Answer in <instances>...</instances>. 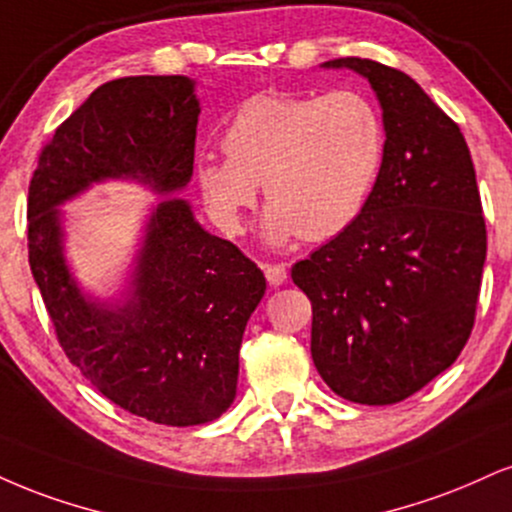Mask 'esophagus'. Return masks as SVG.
<instances>
[{
    "instance_id": "esophagus-1",
    "label": "esophagus",
    "mask_w": 512,
    "mask_h": 512,
    "mask_svg": "<svg viewBox=\"0 0 512 512\" xmlns=\"http://www.w3.org/2000/svg\"><path fill=\"white\" fill-rule=\"evenodd\" d=\"M262 269H264V276H267L269 286L276 288V286H283V283L288 281V272L283 264H262Z\"/></svg>"
}]
</instances>
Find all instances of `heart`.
I'll return each mask as SVG.
<instances>
[{
    "label": "heart",
    "instance_id": "b5f03b06",
    "mask_svg": "<svg viewBox=\"0 0 512 512\" xmlns=\"http://www.w3.org/2000/svg\"><path fill=\"white\" fill-rule=\"evenodd\" d=\"M219 143L226 159L202 157L195 164L214 224L226 233L243 229V212L262 183L272 200L262 236L286 245L298 236H338L360 217L384 162V123L377 107L353 90L257 95L240 104Z\"/></svg>",
    "mask_w": 512,
    "mask_h": 512
}]
</instances>
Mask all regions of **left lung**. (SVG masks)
Listing matches in <instances>:
<instances>
[{
  "instance_id": "obj_1",
  "label": "left lung",
  "mask_w": 512,
  "mask_h": 512,
  "mask_svg": "<svg viewBox=\"0 0 512 512\" xmlns=\"http://www.w3.org/2000/svg\"><path fill=\"white\" fill-rule=\"evenodd\" d=\"M369 80L384 162L346 231L293 264L312 303V360L331 391L400 403L446 372L474 324L486 226L460 133L408 73L372 59L324 61Z\"/></svg>"
}]
</instances>
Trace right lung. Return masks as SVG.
Here are the masks:
<instances>
[{
	"mask_svg": "<svg viewBox=\"0 0 512 512\" xmlns=\"http://www.w3.org/2000/svg\"><path fill=\"white\" fill-rule=\"evenodd\" d=\"M200 100L188 76H128L97 88L42 147L28 188L30 272L57 338L119 408L169 427L229 410L245 324L267 281L176 193L193 176ZM104 180L165 197L151 210L121 299L84 293L63 252L58 207Z\"/></svg>",
	"mask_w": 512,
	"mask_h": 512,
	"instance_id": "1",
	"label": "right lung"
}]
</instances>
